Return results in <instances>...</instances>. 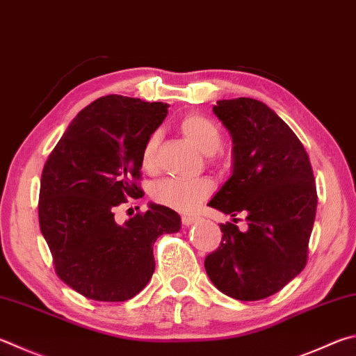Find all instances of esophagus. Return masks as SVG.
<instances>
[{"label":"esophagus","instance_id":"34e87169","mask_svg":"<svg viewBox=\"0 0 356 356\" xmlns=\"http://www.w3.org/2000/svg\"><path fill=\"white\" fill-rule=\"evenodd\" d=\"M196 221H197L196 216H190V215H184L182 216V224L184 225H191V224H195Z\"/></svg>","mask_w":356,"mask_h":356}]
</instances>
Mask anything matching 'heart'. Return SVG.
<instances>
[{"instance_id": "b5f03b06", "label": "heart", "mask_w": 356, "mask_h": 356, "mask_svg": "<svg viewBox=\"0 0 356 356\" xmlns=\"http://www.w3.org/2000/svg\"><path fill=\"white\" fill-rule=\"evenodd\" d=\"M180 131L195 145L200 152L215 154L221 146V132L210 120L200 115H186L180 120ZM160 135L156 132L149 135L141 151V166L151 171L156 166V152ZM213 184L210 179H177L168 177L152 186V197L156 202L170 207L177 211L188 213L196 209L202 200L210 195Z\"/></svg>"}]
</instances>
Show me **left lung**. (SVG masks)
Returning a JSON list of instances; mask_svg holds the SVG:
<instances>
[{
	"label": "left lung",
	"mask_w": 356,
	"mask_h": 356,
	"mask_svg": "<svg viewBox=\"0 0 356 356\" xmlns=\"http://www.w3.org/2000/svg\"><path fill=\"white\" fill-rule=\"evenodd\" d=\"M213 113L227 129L234 168L209 202L245 215L248 230L221 224L222 241L205 258V270L221 293L260 300L280 291L305 268L318 195L308 154L289 126L264 102L221 99Z\"/></svg>",
	"instance_id": "obj_1"
}]
</instances>
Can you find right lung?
Listing matches in <instances>:
<instances>
[{
    "label": "right lung",
    "instance_id": "right-lung-1",
    "mask_svg": "<svg viewBox=\"0 0 356 356\" xmlns=\"http://www.w3.org/2000/svg\"><path fill=\"white\" fill-rule=\"evenodd\" d=\"M168 113L163 102L108 95L77 113L44 163L38 221L56 273L83 297L132 299L156 269L152 245L182 227L180 216L149 202L145 215L115 222V207L143 196L141 151Z\"/></svg>",
    "mask_w": 356,
    "mask_h": 356
}]
</instances>
